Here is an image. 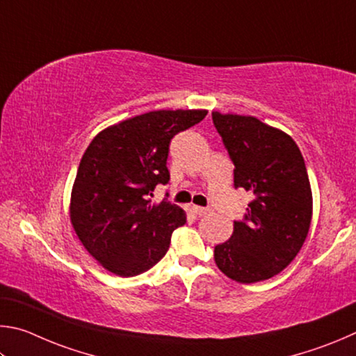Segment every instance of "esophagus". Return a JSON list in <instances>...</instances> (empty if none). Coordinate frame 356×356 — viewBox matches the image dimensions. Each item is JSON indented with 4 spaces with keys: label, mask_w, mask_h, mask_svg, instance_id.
<instances>
[{
    "label": "esophagus",
    "mask_w": 356,
    "mask_h": 356,
    "mask_svg": "<svg viewBox=\"0 0 356 356\" xmlns=\"http://www.w3.org/2000/svg\"><path fill=\"white\" fill-rule=\"evenodd\" d=\"M194 211L198 216H208L211 213L209 208H202V207H194Z\"/></svg>",
    "instance_id": "1"
}]
</instances>
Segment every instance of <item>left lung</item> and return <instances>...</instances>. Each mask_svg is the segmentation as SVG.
I'll return each instance as SVG.
<instances>
[{
	"label": "left lung",
	"instance_id": "obj_1",
	"mask_svg": "<svg viewBox=\"0 0 356 356\" xmlns=\"http://www.w3.org/2000/svg\"><path fill=\"white\" fill-rule=\"evenodd\" d=\"M234 164V188L253 194L232 238L216 245L214 261L228 278H272L300 252L313 217V194L303 156L291 136L252 115L213 112Z\"/></svg>",
	"mask_w": 356,
	"mask_h": 356
}]
</instances>
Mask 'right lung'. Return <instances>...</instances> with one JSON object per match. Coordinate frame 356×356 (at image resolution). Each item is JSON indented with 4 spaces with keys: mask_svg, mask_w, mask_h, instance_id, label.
Returning a JSON list of instances; mask_svg holds the SVG:
<instances>
[{
    "mask_svg": "<svg viewBox=\"0 0 356 356\" xmlns=\"http://www.w3.org/2000/svg\"><path fill=\"white\" fill-rule=\"evenodd\" d=\"M204 109L152 111L98 133L83 154L72 189L70 220L86 250L106 270L134 277L164 257L186 213L170 202L152 204L167 184L168 145L207 117Z\"/></svg>",
    "mask_w": 356,
    "mask_h": 356,
    "instance_id": "right-lung-1",
    "label": "right lung"
}]
</instances>
